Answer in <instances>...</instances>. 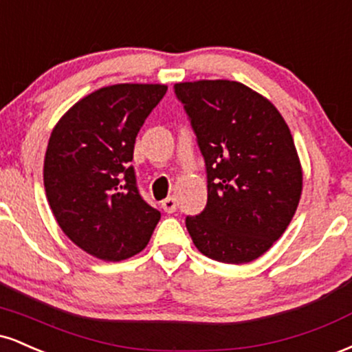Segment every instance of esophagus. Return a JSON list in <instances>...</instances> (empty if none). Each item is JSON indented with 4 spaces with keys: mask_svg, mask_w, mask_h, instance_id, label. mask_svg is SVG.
Returning <instances> with one entry per match:
<instances>
[{
    "mask_svg": "<svg viewBox=\"0 0 352 352\" xmlns=\"http://www.w3.org/2000/svg\"><path fill=\"white\" fill-rule=\"evenodd\" d=\"M162 208L167 213H173L177 210V199L175 197H167V199L162 200Z\"/></svg>",
    "mask_w": 352,
    "mask_h": 352,
    "instance_id": "esophagus-1",
    "label": "esophagus"
}]
</instances>
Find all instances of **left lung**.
<instances>
[{"label":"left lung","instance_id":"8db88e82","mask_svg":"<svg viewBox=\"0 0 352 352\" xmlns=\"http://www.w3.org/2000/svg\"><path fill=\"white\" fill-rule=\"evenodd\" d=\"M207 172V205L185 218L205 256L241 265L285 233L298 208L302 173L292 132L276 107L235 80L173 86Z\"/></svg>","mask_w":352,"mask_h":352}]
</instances>
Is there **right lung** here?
<instances>
[{
  "mask_svg": "<svg viewBox=\"0 0 352 352\" xmlns=\"http://www.w3.org/2000/svg\"><path fill=\"white\" fill-rule=\"evenodd\" d=\"M162 84H116L72 106L52 131L44 187L60 230L80 250L106 261L147 246L160 220L137 187L134 144L162 100Z\"/></svg>",
  "mask_w": 352,
  "mask_h": 352,
  "instance_id": "1",
  "label": "right lung"
}]
</instances>
